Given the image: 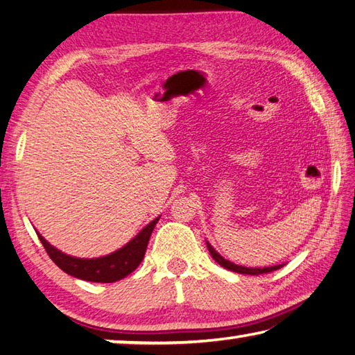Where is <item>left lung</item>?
Instances as JSON below:
<instances>
[{
  "label": "left lung",
  "instance_id": "obj_1",
  "mask_svg": "<svg viewBox=\"0 0 355 355\" xmlns=\"http://www.w3.org/2000/svg\"><path fill=\"white\" fill-rule=\"evenodd\" d=\"M207 244V249H209L211 258L216 261L219 266H223L224 269L227 270H232V272H236V273H244V275H261V273H269L273 270H278L279 267H283L284 264H278V266H270V267H244V266H238L235 263H232V261L225 259L219 255V253L213 249L211 244L209 241H205Z\"/></svg>",
  "mask_w": 355,
  "mask_h": 355
}]
</instances>
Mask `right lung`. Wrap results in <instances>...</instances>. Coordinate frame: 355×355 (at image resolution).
Instances as JSON below:
<instances>
[{
	"instance_id": "right-lung-1",
	"label": "right lung",
	"mask_w": 355,
	"mask_h": 355,
	"mask_svg": "<svg viewBox=\"0 0 355 355\" xmlns=\"http://www.w3.org/2000/svg\"><path fill=\"white\" fill-rule=\"evenodd\" d=\"M160 216L155 218L148 225H145L137 235L132 238L130 243H126L119 250L110 253V255L98 257V258H77L66 255L57 247L49 244L40 233L37 235L44 245L46 252L51 259L55 263L60 269L68 273V275L85 279L91 283H114L128 277L131 272L137 269V266L142 263L145 257L146 245H148L150 236L155 229Z\"/></svg>"
}]
</instances>
